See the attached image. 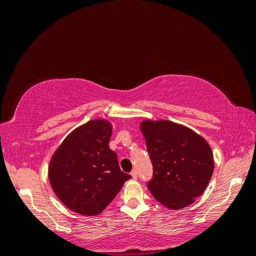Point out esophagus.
<instances>
[{"label": "esophagus", "mask_w": 256, "mask_h": 256, "mask_svg": "<svg viewBox=\"0 0 256 256\" xmlns=\"http://www.w3.org/2000/svg\"><path fill=\"white\" fill-rule=\"evenodd\" d=\"M130 174H131V176H132L134 180H136V178H138V172H136V170H132V172H131Z\"/></svg>", "instance_id": "1"}]
</instances>
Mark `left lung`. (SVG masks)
I'll return each instance as SVG.
<instances>
[{
  "label": "left lung",
  "instance_id": "obj_1",
  "mask_svg": "<svg viewBox=\"0 0 256 256\" xmlns=\"http://www.w3.org/2000/svg\"><path fill=\"white\" fill-rule=\"evenodd\" d=\"M152 164L147 188L170 209L187 207L203 194L214 172V154L204 138L170 120L141 122Z\"/></svg>",
  "mask_w": 256,
  "mask_h": 256
}]
</instances>
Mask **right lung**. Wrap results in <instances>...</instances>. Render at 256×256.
<instances>
[{"label":"right lung","mask_w":256,"mask_h":256,"mask_svg":"<svg viewBox=\"0 0 256 256\" xmlns=\"http://www.w3.org/2000/svg\"><path fill=\"white\" fill-rule=\"evenodd\" d=\"M111 134L110 122L92 120L69 134L53 154L52 190L74 212L100 214L131 178L120 171L118 154L110 150Z\"/></svg>","instance_id":"add662e5"}]
</instances>
